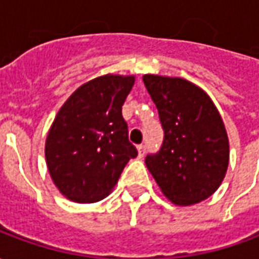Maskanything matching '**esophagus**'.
<instances>
[{
  "label": "esophagus",
  "instance_id": "esophagus-1",
  "mask_svg": "<svg viewBox=\"0 0 259 259\" xmlns=\"http://www.w3.org/2000/svg\"><path fill=\"white\" fill-rule=\"evenodd\" d=\"M137 150H139V157L143 158V157H144V154H146L147 147L144 146V144H140V146L137 147Z\"/></svg>",
  "mask_w": 259,
  "mask_h": 259
}]
</instances>
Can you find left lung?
Masks as SVG:
<instances>
[{
  "label": "left lung",
  "instance_id": "obj_1",
  "mask_svg": "<svg viewBox=\"0 0 259 259\" xmlns=\"http://www.w3.org/2000/svg\"><path fill=\"white\" fill-rule=\"evenodd\" d=\"M163 129L161 148L146 165L161 190L178 205L205 200L222 183L229 140L222 118L200 87L180 77H143Z\"/></svg>",
  "mask_w": 259,
  "mask_h": 259
}]
</instances>
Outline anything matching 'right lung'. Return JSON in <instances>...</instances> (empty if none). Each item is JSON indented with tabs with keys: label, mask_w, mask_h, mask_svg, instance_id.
Returning a JSON list of instances; mask_svg holds the SVG:
<instances>
[{
	"label": "right lung",
	"mask_w": 259,
	"mask_h": 259,
	"mask_svg": "<svg viewBox=\"0 0 259 259\" xmlns=\"http://www.w3.org/2000/svg\"><path fill=\"white\" fill-rule=\"evenodd\" d=\"M133 76L105 74L80 85L48 132L46 159L59 191L74 202L109 194L137 148L129 141L122 105Z\"/></svg>",
	"instance_id": "add662e5"
}]
</instances>
